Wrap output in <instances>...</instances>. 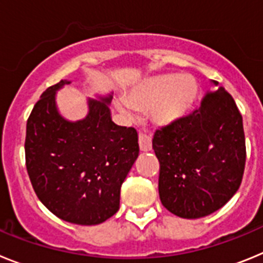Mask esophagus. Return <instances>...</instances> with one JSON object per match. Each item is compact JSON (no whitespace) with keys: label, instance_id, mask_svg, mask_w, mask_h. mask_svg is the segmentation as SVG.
<instances>
[{"label":"esophagus","instance_id":"34e87169","mask_svg":"<svg viewBox=\"0 0 263 263\" xmlns=\"http://www.w3.org/2000/svg\"><path fill=\"white\" fill-rule=\"evenodd\" d=\"M138 143H139V148H141L142 152H150L153 147L152 137L146 133H142V132L138 134Z\"/></svg>","mask_w":263,"mask_h":263}]
</instances>
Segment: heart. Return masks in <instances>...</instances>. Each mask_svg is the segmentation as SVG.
Returning <instances> with one entry per match:
<instances>
[{
  "label": "heart",
  "mask_w": 263,
  "mask_h": 263,
  "mask_svg": "<svg viewBox=\"0 0 263 263\" xmlns=\"http://www.w3.org/2000/svg\"><path fill=\"white\" fill-rule=\"evenodd\" d=\"M199 97V84L191 75H160L145 80L127 95L126 101H117V108L132 115L133 108H152L158 124H174L190 113Z\"/></svg>",
  "instance_id": "b5f03b06"
}]
</instances>
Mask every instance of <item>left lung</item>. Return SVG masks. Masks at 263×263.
<instances>
[{
    "label": "left lung",
    "instance_id": "obj_1",
    "mask_svg": "<svg viewBox=\"0 0 263 263\" xmlns=\"http://www.w3.org/2000/svg\"><path fill=\"white\" fill-rule=\"evenodd\" d=\"M153 148L160 164V201L179 217L216 212L242 182V116L224 87L208 92L192 115L157 130Z\"/></svg>",
    "mask_w": 263,
    "mask_h": 263
}]
</instances>
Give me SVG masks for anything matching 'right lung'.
Masks as SVG:
<instances>
[{
	"label": "right lung",
	"mask_w": 263,
	"mask_h": 263,
	"mask_svg": "<svg viewBox=\"0 0 263 263\" xmlns=\"http://www.w3.org/2000/svg\"><path fill=\"white\" fill-rule=\"evenodd\" d=\"M48 87L27 120L25 155L32 188L48 211L64 221L97 225L120 210L121 184L139 154L134 127L111 121V97L88 100L83 120H66Z\"/></svg>",
	"instance_id": "add662e5"
}]
</instances>
